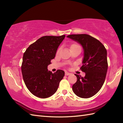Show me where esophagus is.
Wrapping results in <instances>:
<instances>
[{"mask_svg": "<svg viewBox=\"0 0 123 123\" xmlns=\"http://www.w3.org/2000/svg\"><path fill=\"white\" fill-rule=\"evenodd\" d=\"M70 73H69V72H68L66 71V72H65V75H70Z\"/></svg>", "mask_w": 123, "mask_h": 123, "instance_id": "34e87169", "label": "esophagus"}]
</instances>
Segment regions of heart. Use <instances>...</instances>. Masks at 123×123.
<instances>
[{
    "mask_svg": "<svg viewBox=\"0 0 123 123\" xmlns=\"http://www.w3.org/2000/svg\"><path fill=\"white\" fill-rule=\"evenodd\" d=\"M74 45H76V44H73V45H71V46H74Z\"/></svg>",
    "mask_w": 123,
    "mask_h": 123,
    "instance_id": "b5f03b06",
    "label": "heart"
}]
</instances>
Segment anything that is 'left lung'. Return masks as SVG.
Masks as SVG:
<instances>
[{"label":"left lung","mask_w":123,"mask_h":123,"mask_svg":"<svg viewBox=\"0 0 123 123\" xmlns=\"http://www.w3.org/2000/svg\"><path fill=\"white\" fill-rule=\"evenodd\" d=\"M82 46L83 57L81 67L85 72L84 77L75 74L77 81L72 86V90L82 98L91 97L103 86L108 69L107 50L100 41L88 34H72L67 36Z\"/></svg>","instance_id":"1"}]
</instances>
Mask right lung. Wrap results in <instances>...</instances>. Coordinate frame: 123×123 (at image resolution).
Masks as SVG:
<instances>
[{
    "label": "right lung",
    "instance_id": "add662e5",
    "mask_svg": "<svg viewBox=\"0 0 123 123\" xmlns=\"http://www.w3.org/2000/svg\"><path fill=\"white\" fill-rule=\"evenodd\" d=\"M64 35L43 36L32 44L23 55L22 72L25 84L33 95L41 98L52 96L57 90L64 71L52 74L48 66L53 59Z\"/></svg>",
    "mask_w": 123,
    "mask_h": 123
}]
</instances>
